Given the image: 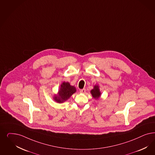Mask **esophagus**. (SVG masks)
<instances>
[{"instance_id": "esophagus-1", "label": "esophagus", "mask_w": 155, "mask_h": 155, "mask_svg": "<svg viewBox=\"0 0 155 155\" xmlns=\"http://www.w3.org/2000/svg\"><path fill=\"white\" fill-rule=\"evenodd\" d=\"M81 93H85L86 92L85 89H81L80 91Z\"/></svg>"}]
</instances>
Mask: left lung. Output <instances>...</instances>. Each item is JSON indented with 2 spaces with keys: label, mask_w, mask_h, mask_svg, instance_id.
Wrapping results in <instances>:
<instances>
[{
  "label": "left lung",
  "mask_w": 155,
  "mask_h": 155,
  "mask_svg": "<svg viewBox=\"0 0 155 155\" xmlns=\"http://www.w3.org/2000/svg\"><path fill=\"white\" fill-rule=\"evenodd\" d=\"M91 93L92 96L94 99L97 100L101 96V92L100 91L99 86L98 85L94 86V88L91 91Z\"/></svg>",
  "instance_id": "8db88e82"
}]
</instances>
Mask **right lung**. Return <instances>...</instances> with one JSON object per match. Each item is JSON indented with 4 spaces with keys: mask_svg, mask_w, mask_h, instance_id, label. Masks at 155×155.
Wrapping results in <instances>:
<instances>
[{
    "mask_svg": "<svg viewBox=\"0 0 155 155\" xmlns=\"http://www.w3.org/2000/svg\"><path fill=\"white\" fill-rule=\"evenodd\" d=\"M75 92L76 89L74 86L70 85L68 82H64L61 85L58 94L55 95L53 99L58 103H62L68 100Z\"/></svg>",
    "mask_w": 155,
    "mask_h": 155,
    "instance_id": "obj_1",
    "label": "right lung"
}]
</instances>
